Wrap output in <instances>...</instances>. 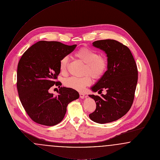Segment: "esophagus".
Masks as SVG:
<instances>
[{"instance_id":"obj_1","label":"esophagus","mask_w":160,"mask_h":160,"mask_svg":"<svg viewBox=\"0 0 160 160\" xmlns=\"http://www.w3.org/2000/svg\"><path fill=\"white\" fill-rule=\"evenodd\" d=\"M79 94H80V97L81 98L83 99L85 97V94L83 93H82V92H80V93H79Z\"/></svg>"}]
</instances>
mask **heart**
Returning a JSON list of instances; mask_svg holds the SVG:
<instances>
[{
	"label": "heart",
	"instance_id": "b5f03b06",
	"mask_svg": "<svg viewBox=\"0 0 160 160\" xmlns=\"http://www.w3.org/2000/svg\"><path fill=\"white\" fill-rule=\"evenodd\" d=\"M75 56L86 64L84 73L89 74L94 78H99L102 76L107 68L106 59L99 56L97 52L87 48H82L78 50ZM69 58L63 57L60 62L61 72L65 73L68 68ZM92 83V78L88 74L82 77H70L64 81V85L73 89L82 91L86 86Z\"/></svg>",
	"mask_w": 160,
	"mask_h": 160
}]
</instances>
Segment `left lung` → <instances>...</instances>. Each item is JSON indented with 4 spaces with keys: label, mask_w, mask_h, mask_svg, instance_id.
Wrapping results in <instances>:
<instances>
[{
    "label": "left lung",
    "mask_w": 160,
    "mask_h": 160,
    "mask_svg": "<svg viewBox=\"0 0 160 160\" xmlns=\"http://www.w3.org/2000/svg\"><path fill=\"white\" fill-rule=\"evenodd\" d=\"M92 46L104 51L107 57L105 74L91 88L93 92L106 90L101 96L89 95L94 99L96 110L89 114L93 122L106 123L121 118L129 111L134 98L138 71L130 50L114 39L95 41Z\"/></svg>",
    "instance_id": "left-lung-1"
}]
</instances>
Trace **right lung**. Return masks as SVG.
Returning a JSON list of instances; mask_svg holds the SVG:
<instances>
[{
    "label": "right lung",
    "instance_id": "add662e5",
    "mask_svg": "<svg viewBox=\"0 0 160 160\" xmlns=\"http://www.w3.org/2000/svg\"><path fill=\"white\" fill-rule=\"evenodd\" d=\"M76 46L40 41L29 48L19 61L18 96L25 111L34 122L46 126L57 125L64 118L69 103L79 98L77 91L61 87V82L55 81L61 71L62 59ZM54 84L60 88L55 96L48 91Z\"/></svg>",
    "mask_w": 160,
    "mask_h": 160
}]
</instances>
